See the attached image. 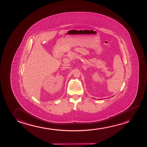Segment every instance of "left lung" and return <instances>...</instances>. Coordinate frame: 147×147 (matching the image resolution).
Masks as SVG:
<instances>
[{
  "mask_svg": "<svg viewBox=\"0 0 147 147\" xmlns=\"http://www.w3.org/2000/svg\"><path fill=\"white\" fill-rule=\"evenodd\" d=\"M112 97H113V96H112Z\"/></svg>",
  "mask_w": 147,
  "mask_h": 147,
  "instance_id": "8db88e82",
  "label": "left lung"
}]
</instances>
